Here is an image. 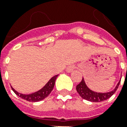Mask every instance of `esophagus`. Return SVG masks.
Returning a JSON list of instances; mask_svg holds the SVG:
<instances>
[{"label":"esophagus","instance_id":"obj_1","mask_svg":"<svg viewBox=\"0 0 127 127\" xmlns=\"http://www.w3.org/2000/svg\"><path fill=\"white\" fill-rule=\"evenodd\" d=\"M76 68V66L74 65H70L68 66L66 68V72H71L73 71V70Z\"/></svg>","mask_w":127,"mask_h":127}]
</instances>
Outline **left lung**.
Listing matches in <instances>:
<instances>
[{
  "label": "left lung",
  "instance_id": "obj_1",
  "mask_svg": "<svg viewBox=\"0 0 127 127\" xmlns=\"http://www.w3.org/2000/svg\"><path fill=\"white\" fill-rule=\"evenodd\" d=\"M120 82L121 80L119 82L116 87L112 91L106 93H99L91 90L87 86L85 83L84 78H82V80L80 82V83L76 86V91L84 99H86V100L92 101V102H100V101L106 100L114 94L115 92L118 88Z\"/></svg>",
  "mask_w": 127,
  "mask_h": 127
}]
</instances>
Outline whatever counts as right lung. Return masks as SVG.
Returning a JSON list of instances; mask_svg holds the SVG:
<instances>
[{
    "label": "right lung",
    "instance_id": "add662e5",
    "mask_svg": "<svg viewBox=\"0 0 127 127\" xmlns=\"http://www.w3.org/2000/svg\"><path fill=\"white\" fill-rule=\"evenodd\" d=\"M57 76L58 75L54 76L53 77H52L49 80V81L46 84L45 86L43 88H42L41 90H39L36 92L33 93V94H20V93L18 92L17 91L15 90L12 86H11V88H12V90L14 91V92L18 96L20 97L21 98L24 99L25 100L31 101V102L32 101V102L39 101L43 100L45 98H46L50 94V93L51 92L54 88L55 80Z\"/></svg>",
    "mask_w": 127,
    "mask_h": 127
}]
</instances>
